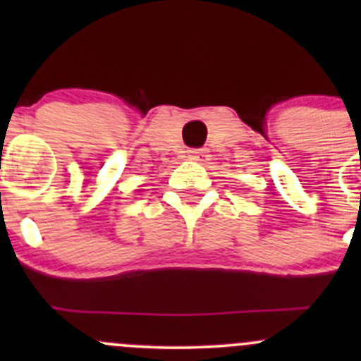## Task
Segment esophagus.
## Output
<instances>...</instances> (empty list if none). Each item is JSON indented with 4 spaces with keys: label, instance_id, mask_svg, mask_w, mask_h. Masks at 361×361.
Returning a JSON list of instances; mask_svg holds the SVG:
<instances>
[{
    "label": "esophagus",
    "instance_id": "obj_1",
    "mask_svg": "<svg viewBox=\"0 0 361 361\" xmlns=\"http://www.w3.org/2000/svg\"><path fill=\"white\" fill-rule=\"evenodd\" d=\"M187 154H188V159L195 160V162H206L207 157H209L206 148H192V150H188Z\"/></svg>",
    "mask_w": 361,
    "mask_h": 361
}]
</instances>
